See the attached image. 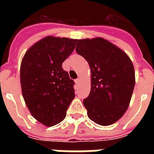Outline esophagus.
<instances>
[{
	"label": "esophagus",
	"instance_id": "esophagus-1",
	"mask_svg": "<svg viewBox=\"0 0 154 154\" xmlns=\"http://www.w3.org/2000/svg\"><path fill=\"white\" fill-rule=\"evenodd\" d=\"M75 82H76L77 85H79L81 82V78H77V79H76V80H75Z\"/></svg>",
	"mask_w": 154,
	"mask_h": 154
}]
</instances>
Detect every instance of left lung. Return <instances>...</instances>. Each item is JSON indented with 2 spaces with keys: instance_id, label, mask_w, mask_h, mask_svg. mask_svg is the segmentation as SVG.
I'll return each instance as SVG.
<instances>
[{
  "instance_id": "8db88e82",
  "label": "left lung",
  "mask_w": 154,
  "mask_h": 154,
  "mask_svg": "<svg viewBox=\"0 0 154 154\" xmlns=\"http://www.w3.org/2000/svg\"><path fill=\"white\" fill-rule=\"evenodd\" d=\"M76 51L90 65L91 91L83 100L89 119L100 125L116 123L125 112L135 85L129 56L102 38L77 39Z\"/></svg>"
}]
</instances>
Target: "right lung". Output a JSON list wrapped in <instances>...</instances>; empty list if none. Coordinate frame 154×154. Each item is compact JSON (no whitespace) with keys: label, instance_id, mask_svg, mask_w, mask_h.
<instances>
[{"label":"right lung","instance_id":"right-lung-1","mask_svg":"<svg viewBox=\"0 0 154 154\" xmlns=\"http://www.w3.org/2000/svg\"><path fill=\"white\" fill-rule=\"evenodd\" d=\"M77 39L47 36L29 48L20 65L23 97L29 112L44 125L63 121L75 97L74 82L62 64Z\"/></svg>","mask_w":154,"mask_h":154}]
</instances>
